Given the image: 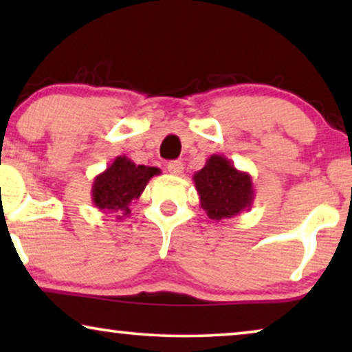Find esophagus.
<instances>
[{
	"instance_id": "obj_1",
	"label": "esophagus",
	"mask_w": 352,
	"mask_h": 352,
	"mask_svg": "<svg viewBox=\"0 0 352 352\" xmlns=\"http://www.w3.org/2000/svg\"><path fill=\"white\" fill-rule=\"evenodd\" d=\"M168 171H170L171 175H175V176H181L182 171H184V165H182L179 160L170 162V163H168Z\"/></svg>"
}]
</instances>
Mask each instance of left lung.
Here are the masks:
<instances>
[{
  "label": "left lung",
  "instance_id": "obj_1",
  "mask_svg": "<svg viewBox=\"0 0 352 352\" xmlns=\"http://www.w3.org/2000/svg\"><path fill=\"white\" fill-rule=\"evenodd\" d=\"M194 182L200 206L216 223L252 208L254 200L252 176L237 170L224 155H211L205 166L194 175Z\"/></svg>",
  "mask_w": 352,
  "mask_h": 352
}]
</instances>
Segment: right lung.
<instances>
[{
  "mask_svg": "<svg viewBox=\"0 0 352 352\" xmlns=\"http://www.w3.org/2000/svg\"><path fill=\"white\" fill-rule=\"evenodd\" d=\"M157 175H160L158 168L136 165L120 155L94 177L91 199L102 213H115L117 219H123L131 213V201L141 197L147 182Z\"/></svg>",
  "mask_w": 352,
  "mask_h": 352,
  "instance_id": "right-lung-1",
  "label": "right lung"
}]
</instances>
